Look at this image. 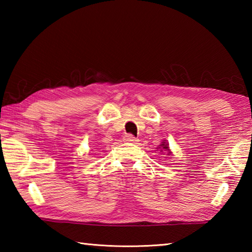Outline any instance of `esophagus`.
<instances>
[{
    "instance_id": "obj_1",
    "label": "esophagus",
    "mask_w": 252,
    "mask_h": 252,
    "mask_svg": "<svg viewBox=\"0 0 252 252\" xmlns=\"http://www.w3.org/2000/svg\"><path fill=\"white\" fill-rule=\"evenodd\" d=\"M125 140L126 142H135L136 141V138L134 135H132L131 133H129V134H126L125 135Z\"/></svg>"
}]
</instances>
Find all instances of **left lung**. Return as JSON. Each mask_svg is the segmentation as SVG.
I'll use <instances>...</instances> for the list:
<instances>
[{
	"label": "left lung",
	"mask_w": 252,
	"mask_h": 252,
	"mask_svg": "<svg viewBox=\"0 0 252 252\" xmlns=\"http://www.w3.org/2000/svg\"><path fill=\"white\" fill-rule=\"evenodd\" d=\"M164 143V142H163ZM162 146V149H164V150H168V153L170 155V151H169V147L167 146V144H161Z\"/></svg>",
	"instance_id": "obj_1"
}]
</instances>
